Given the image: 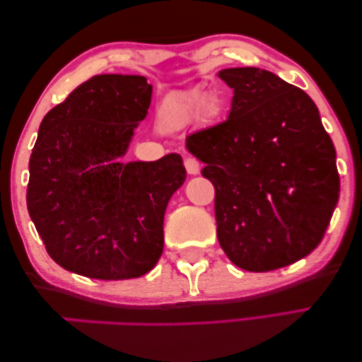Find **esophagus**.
I'll list each match as a JSON object with an SVG mask.
<instances>
[{
  "label": "esophagus",
  "mask_w": 362,
  "mask_h": 362,
  "mask_svg": "<svg viewBox=\"0 0 362 362\" xmlns=\"http://www.w3.org/2000/svg\"><path fill=\"white\" fill-rule=\"evenodd\" d=\"M185 167H186L189 175H199V171H200V162H199L197 158H194V157H187V158L185 160Z\"/></svg>",
  "instance_id": "34e87169"
}]
</instances>
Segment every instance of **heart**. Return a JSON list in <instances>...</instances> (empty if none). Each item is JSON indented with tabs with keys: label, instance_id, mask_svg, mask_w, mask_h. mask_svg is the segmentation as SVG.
Masks as SVG:
<instances>
[{
	"label": "heart",
	"instance_id": "heart-1",
	"mask_svg": "<svg viewBox=\"0 0 362 362\" xmlns=\"http://www.w3.org/2000/svg\"><path fill=\"white\" fill-rule=\"evenodd\" d=\"M202 99L204 96L199 91H191L173 99L171 103H168L167 109H165V120L170 125H180V123L186 122L200 107Z\"/></svg>",
	"mask_w": 362,
	"mask_h": 362
}]
</instances>
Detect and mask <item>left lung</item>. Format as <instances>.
Instances as JSON below:
<instances>
[{
	"label": "left lung",
	"mask_w": 362,
	"mask_h": 362,
	"mask_svg": "<svg viewBox=\"0 0 362 362\" xmlns=\"http://www.w3.org/2000/svg\"><path fill=\"white\" fill-rule=\"evenodd\" d=\"M234 90L228 120L186 138L215 186L216 234L235 266L266 272L310 255L340 192L335 147L316 104L257 67L221 70Z\"/></svg>",
	"instance_id": "left-lung-1"
}]
</instances>
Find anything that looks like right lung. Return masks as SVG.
<instances>
[{"instance_id":"add662e5","label":"right lung","mask_w":362,"mask_h":362,"mask_svg":"<svg viewBox=\"0 0 362 362\" xmlns=\"http://www.w3.org/2000/svg\"><path fill=\"white\" fill-rule=\"evenodd\" d=\"M152 85L96 75L45 115L30 156L27 209L49 257L104 281L141 277L163 252L168 200L186 180L180 153L128 162Z\"/></svg>"}]
</instances>
